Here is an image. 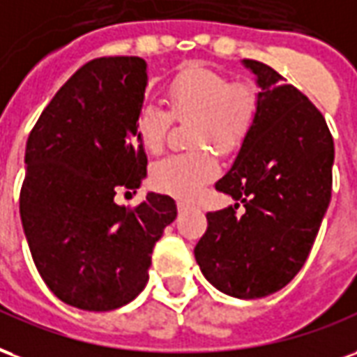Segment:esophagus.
Wrapping results in <instances>:
<instances>
[{
    "label": "esophagus",
    "instance_id": "1",
    "mask_svg": "<svg viewBox=\"0 0 357 357\" xmlns=\"http://www.w3.org/2000/svg\"><path fill=\"white\" fill-rule=\"evenodd\" d=\"M176 207H178V211H186L190 209L192 205H190L188 202H182V199H178V202H176Z\"/></svg>",
    "mask_w": 357,
    "mask_h": 357
}]
</instances>
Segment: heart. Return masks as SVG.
I'll return each instance as SVG.
<instances>
[{
    "mask_svg": "<svg viewBox=\"0 0 357 357\" xmlns=\"http://www.w3.org/2000/svg\"><path fill=\"white\" fill-rule=\"evenodd\" d=\"M169 112L192 118L194 152L175 153L152 167L153 186L181 197H194L218 175L217 146L232 152L247 137L259 112V91L249 82H230L220 72L204 66H184L167 83ZM171 118L158 104H144L137 114V137L144 150H163Z\"/></svg>",
    "mask_w": 357,
    "mask_h": 357,
    "instance_id": "heart-1",
    "label": "heart"
}]
</instances>
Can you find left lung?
<instances>
[{
    "instance_id": "8db88e82",
    "label": "left lung",
    "mask_w": 357,
    "mask_h": 357,
    "mask_svg": "<svg viewBox=\"0 0 357 357\" xmlns=\"http://www.w3.org/2000/svg\"><path fill=\"white\" fill-rule=\"evenodd\" d=\"M259 112L232 169L215 184L238 204L207 213L194 255L218 291L261 298L303 268L331 202L335 146L321 112L268 64L245 59Z\"/></svg>"
}]
</instances>
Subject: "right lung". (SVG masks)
Here are the masks:
<instances>
[{"mask_svg": "<svg viewBox=\"0 0 357 357\" xmlns=\"http://www.w3.org/2000/svg\"><path fill=\"white\" fill-rule=\"evenodd\" d=\"M146 79L140 56L93 59L47 104L26 142L18 204L30 253L47 287L82 310L131 303L176 217L165 194L150 192L135 207L114 202L146 176L135 127Z\"/></svg>", "mask_w": 357, "mask_h": 357, "instance_id": "1", "label": "right lung"}]
</instances>
